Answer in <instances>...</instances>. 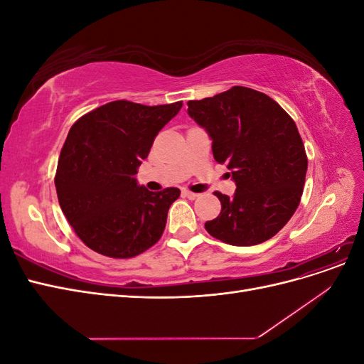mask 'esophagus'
<instances>
[{"instance_id": "obj_1", "label": "esophagus", "mask_w": 364, "mask_h": 364, "mask_svg": "<svg viewBox=\"0 0 364 364\" xmlns=\"http://www.w3.org/2000/svg\"><path fill=\"white\" fill-rule=\"evenodd\" d=\"M182 194L186 197V199H190V200H194V199H197V197H199V194L193 193V191H188V190H182Z\"/></svg>"}]
</instances>
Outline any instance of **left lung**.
<instances>
[{
  "label": "left lung",
  "mask_w": 364,
  "mask_h": 364,
  "mask_svg": "<svg viewBox=\"0 0 364 364\" xmlns=\"http://www.w3.org/2000/svg\"><path fill=\"white\" fill-rule=\"evenodd\" d=\"M188 115L213 139V155L226 164L237 190L205 228L232 246L264 243L299 206L308 159L294 121L266 94L245 86L188 102Z\"/></svg>",
  "instance_id": "8db88e82"
}]
</instances>
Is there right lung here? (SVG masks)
<instances>
[{
	"label": "right lung",
	"mask_w": 364,
	"mask_h": 364,
	"mask_svg": "<svg viewBox=\"0 0 364 364\" xmlns=\"http://www.w3.org/2000/svg\"><path fill=\"white\" fill-rule=\"evenodd\" d=\"M181 107L182 102L144 106L117 100L71 127L54 183L65 217L90 249L111 258H132L161 238L181 191H149L138 185L135 174L159 130Z\"/></svg>",
	"instance_id": "add662e5"
}]
</instances>
